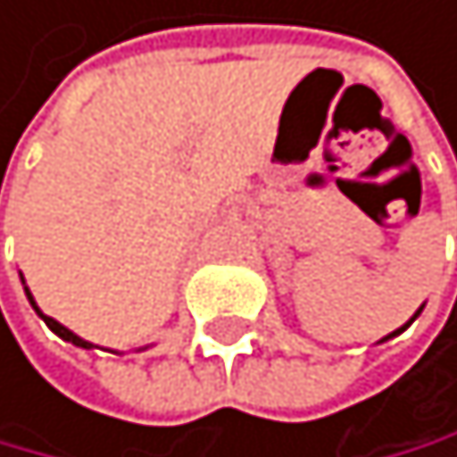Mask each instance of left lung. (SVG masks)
<instances>
[{
	"label": "left lung",
	"instance_id": "1",
	"mask_svg": "<svg viewBox=\"0 0 457 457\" xmlns=\"http://www.w3.org/2000/svg\"><path fill=\"white\" fill-rule=\"evenodd\" d=\"M417 315H420V309H417ZM417 315H414V318H417ZM414 318H411V320H414ZM411 320H408V323H411ZM408 323H405V327H408ZM405 327H400V329H396V332H391V336H400V332H403ZM391 336H388V338H391Z\"/></svg>",
	"mask_w": 457,
	"mask_h": 457
}]
</instances>
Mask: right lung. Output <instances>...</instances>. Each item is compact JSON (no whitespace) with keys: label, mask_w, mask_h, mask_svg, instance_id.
<instances>
[{"label":"right lung","mask_w":457,"mask_h":457,"mask_svg":"<svg viewBox=\"0 0 457 457\" xmlns=\"http://www.w3.org/2000/svg\"><path fill=\"white\" fill-rule=\"evenodd\" d=\"M25 295H29V300H31V306H34V312H37V315H40V318L46 320V327H49L52 332H57V336H61L63 341H72V344H75V347H84V350H89V347H93V344H89V341H84V338H78V336H75V332H69V329L63 327V323H57L54 318H49V315H43V312H40V309H37V303H34L31 291H25Z\"/></svg>","instance_id":"1"}]
</instances>
